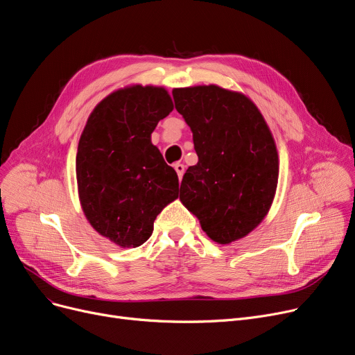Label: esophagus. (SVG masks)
<instances>
[{
	"label": "esophagus",
	"instance_id": "34e87169",
	"mask_svg": "<svg viewBox=\"0 0 355 355\" xmlns=\"http://www.w3.org/2000/svg\"><path fill=\"white\" fill-rule=\"evenodd\" d=\"M174 168H175V171H177V174H178V178L181 180L182 175H184V171H186V166H184V164L177 162V164L174 165Z\"/></svg>",
	"mask_w": 355,
	"mask_h": 355
}]
</instances>
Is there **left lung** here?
<instances>
[{
  "label": "left lung",
  "mask_w": 355,
  "mask_h": 355,
  "mask_svg": "<svg viewBox=\"0 0 355 355\" xmlns=\"http://www.w3.org/2000/svg\"><path fill=\"white\" fill-rule=\"evenodd\" d=\"M173 97L198 157L182 177L180 200L214 242L243 238L264 219L279 180L264 117L250 98L218 85L175 88Z\"/></svg>",
  "instance_id": "8db88e82"
}]
</instances>
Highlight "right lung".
<instances>
[{
  "label": "right lung",
  "mask_w": 355,
  "mask_h": 355,
  "mask_svg": "<svg viewBox=\"0 0 355 355\" xmlns=\"http://www.w3.org/2000/svg\"><path fill=\"white\" fill-rule=\"evenodd\" d=\"M164 88L135 85L105 97L88 117L76 152L87 219L123 248L149 239L161 210L178 197V175L150 133L173 112Z\"/></svg>",
  "instance_id": "obj_1"
}]
</instances>
